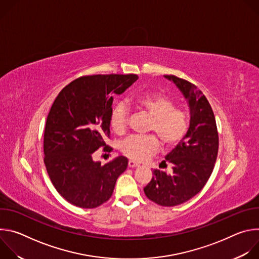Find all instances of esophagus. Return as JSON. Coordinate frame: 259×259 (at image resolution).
Masks as SVG:
<instances>
[{"instance_id": "esophagus-1", "label": "esophagus", "mask_w": 259, "mask_h": 259, "mask_svg": "<svg viewBox=\"0 0 259 259\" xmlns=\"http://www.w3.org/2000/svg\"><path fill=\"white\" fill-rule=\"evenodd\" d=\"M128 166H129L130 168H135V167H138L139 164L136 163V162H134V161H132V160H130V161L128 162Z\"/></svg>"}]
</instances>
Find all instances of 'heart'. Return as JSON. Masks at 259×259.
I'll return each instance as SVG.
<instances>
[{
	"label": "heart",
	"instance_id": "b5f03b06",
	"mask_svg": "<svg viewBox=\"0 0 259 259\" xmlns=\"http://www.w3.org/2000/svg\"><path fill=\"white\" fill-rule=\"evenodd\" d=\"M130 104L152 118L150 131L154 132L165 147L177 145L186 136L189 130L187 114L166 95L150 94L130 100ZM129 116L123 104H118L109 119L110 128L116 134H123L128 126ZM160 147V142L155 136L132 135L124 139L120 144V151L126 157L134 161H144Z\"/></svg>",
	"mask_w": 259,
	"mask_h": 259
}]
</instances>
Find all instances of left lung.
I'll list each match as a JSON object with an SVG mask.
<instances>
[{
  "label": "left lung",
  "instance_id": "8db88e82",
  "mask_svg": "<svg viewBox=\"0 0 259 259\" xmlns=\"http://www.w3.org/2000/svg\"><path fill=\"white\" fill-rule=\"evenodd\" d=\"M172 81L189 102L191 121L188 133L162 163L172 165V174L154 170L143 189L145 196L158 205L172 207L189 201L208 181L217 158L218 132L212 107L194 84L173 75Z\"/></svg>",
  "mask_w": 259,
  "mask_h": 259
}]
</instances>
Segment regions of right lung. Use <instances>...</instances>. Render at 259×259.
<instances>
[{
    "label": "right lung",
    "mask_w": 259,
    "mask_h": 259,
    "mask_svg": "<svg viewBox=\"0 0 259 259\" xmlns=\"http://www.w3.org/2000/svg\"><path fill=\"white\" fill-rule=\"evenodd\" d=\"M137 75H93L70 82L55 98L44 132V163L56 191L80 208H96L112 197L118 177L127 169L123 156L101 165L93 161L104 152L116 94H122Z\"/></svg>",
    "instance_id": "right-lung-1"
}]
</instances>
